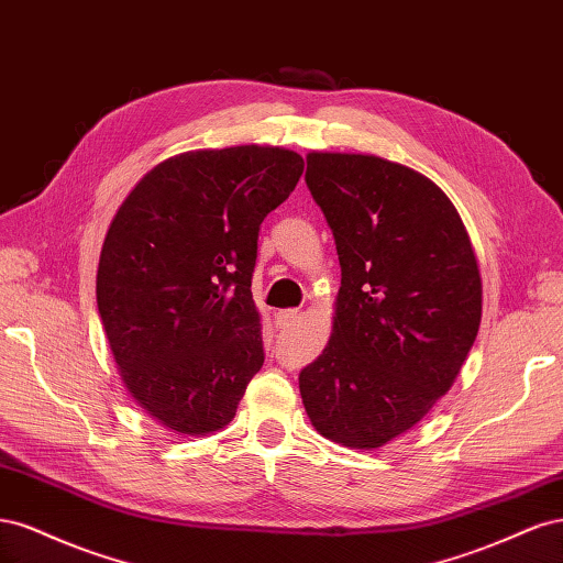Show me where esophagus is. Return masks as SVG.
Returning a JSON list of instances; mask_svg holds the SVG:
<instances>
[{
  "label": "esophagus",
  "instance_id": "obj_1",
  "mask_svg": "<svg viewBox=\"0 0 563 563\" xmlns=\"http://www.w3.org/2000/svg\"><path fill=\"white\" fill-rule=\"evenodd\" d=\"M298 317H300V310H279L275 314V321H277L279 329H286L288 323H294Z\"/></svg>",
  "mask_w": 563,
  "mask_h": 563
}]
</instances>
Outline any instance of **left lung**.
<instances>
[{
  "mask_svg": "<svg viewBox=\"0 0 563 563\" xmlns=\"http://www.w3.org/2000/svg\"><path fill=\"white\" fill-rule=\"evenodd\" d=\"M305 183L333 230L340 288L300 397L321 437L373 451L455 383L482 323L479 263L453 201L413 168L310 152Z\"/></svg>",
  "mask_w": 563,
  "mask_h": 563,
  "instance_id": "obj_1",
  "label": "left lung"
}]
</instances>
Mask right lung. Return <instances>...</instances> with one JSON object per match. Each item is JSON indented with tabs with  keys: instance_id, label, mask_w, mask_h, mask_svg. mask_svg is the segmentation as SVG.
<instances>
[{
	"instance_id": "right-lung-1",
	"label": "right lung",
	"mask_w": 563,
	"mask_h": 563,
	"mask_svg": "<svg viewBox=\"0 0 563 563\" xmlns=\"http://www.w3.org/2000/svg\"><path fill=\"white\" fill-rule=\"evenodd\" d=\"M302 168L275 145L190 150L152 166L117 209L98 312L129 395L166 430H223L261 371L258 230Z\"/></svg>"
}]
</instances>
